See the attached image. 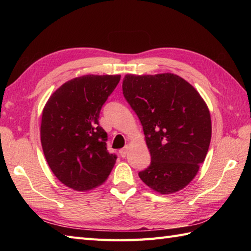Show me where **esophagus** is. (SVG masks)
Segmentation results:
<instances>
[{
    "label": "esophagus",
    "instance_id": "esophagus-1",
    "mask_svg": "<svg viewBox=\"0 0 251 251\" xmlns=\"http://www.w3.org/2000/svg\"><path fill=\"white\" fill-rule=\"evenodd\" d=\"M128 150H129V146H125L124 148H123L122 150L120 151L121 156H122V157H125V156L127 155V153H128Z\"/></svg>",
    "mask_w": 251,
    "mask_h": 251
}]
</instances>
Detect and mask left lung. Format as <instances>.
<instances>
[{
    "label": "left lung",
    "mask_w": 251,
    "mask_h": 251,
    "mask_svg": "<svg viewBox=\"0 0 251 251\" xmlns=\"http://www.w3.org/2000/svg\"><path fill=\"white\" fill-rule=\"evenodd\" d=\"M123 95L139 117L151 164L139 173L149 188L172 194L194 179L211 139L209 109L199 92L176 74H126Z\"/></svg>",
    "instance_id": "8db88e82"
}]
</instances>
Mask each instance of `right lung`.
Segmentation results:
<instances>
[{
  "label": "right lung",
  "instance_id": "obj_1",
  "mask_svg": "<svg viewBox=\"0 0 251 251\" xmlns=\"http://www.w3.org/2000/svg\"><path fill=\"white\" fill-rule=\"evenodd\" d=\"M121 75H83L62 84L43 109L41 143L50 168L75 191L97 188L108 179L116 155L106 150L108 135L99 126L103 103Z\"/></svg>",
  "mask_w": 251,
  "mask_h": 251
}]
</instances>
